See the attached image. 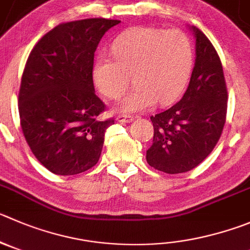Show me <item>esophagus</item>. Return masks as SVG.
I'll use <instances>...</instances> for the list:
<instances>
[{
    "instance_id": "34e87169",
    "label": "esophagus",
    "mask_w": 250,
    "mask_h": 250,
    "mask_svg": "<svg viewBox=\"0 0 250 250\" xmlns=\"http://www.w3.org/2000/svg\"><path fill=\"white\" fill-rule=\"evenodd\" d=\"M116 120L121 123H129L133 121V117L132 116H129V114H118Z\"/></svg>"
}]
</instances>
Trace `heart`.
Here are the masks:
<instances>
[{
	"instance_id": "1",
	"label": "heart",
	"mask_w": 250,
	"mask_h": 250,
	"mask_svg": "<svg viewBox=\"0 0 250 250\" xmlns=\"http://www.w3.org/2000/svg\"><path fill=\"white\" fill-rule=\"evenodd\" d=\"M112 54L116 62L106 57L97 60L93 80L104 96L117 99L132 78L136 87L117 104L122 112L174 102L188 83L193 62L192 46L185 34L151 27L132 28L121 34Z\"/></svg>"
}]
</instances>
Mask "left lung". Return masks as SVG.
<instances>
[{
  "label": "left lung",
  "instance_id": "1",
  "mask_svg": "<svg viewBox=\"0 0 250 250\" xmlns=\"http://www.w3.org/2000/svg\"><path fill=\"white\" fill-rule=\"evenodd\" d=\"M196 62L183 99L167 111L151 116L153 144L146 162L167 174L192 170L220 141L227 117V86L222 62L206 36L192 28Z\"/></svg>",
  "mask_w": 250,
  "mask_h": 250
}]
</instances>
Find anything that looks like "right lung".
Listing matches in <instances>:
<instances>
[{"label":"right lung","instance_id":"right-lung-1","mask_svg":"<svg viewBox=\"0 0 250 250\" xmlns=\"http://www.w3.org/2000/svg\"><path fill=\"white\" fill-rule=\"evenodd\" d=\"M117 20L60 23L30 51L18 93L24 138L34 157L57 175H76L97 164L113 118L95 93L93 57Z\"/></svg>","mask_w":250,"mask_h":250}]
</instances>
